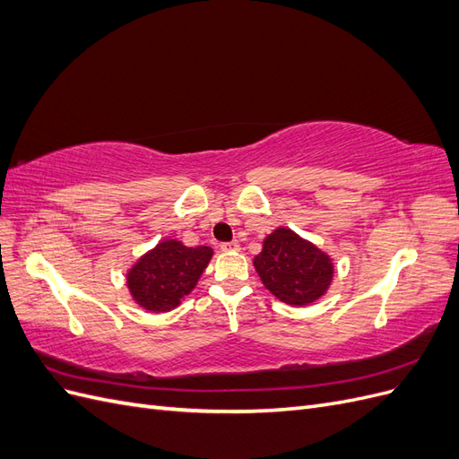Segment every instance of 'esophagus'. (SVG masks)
<instances>
[{"mask_svg": "<svg viewBox=\"0 0 459 459\" xmlns=\"http://www.w3.org/2000/svg\"><path fill=\"white\" fill-rule=\"evenodd\" d=\"M220 248L224 253H233V251H239V243L238 241H230V243H221Z\"/></svg>", "mask_w": 459, "mask_h": 459, "instance_id": "34e87169", "label": "esophagus"}]
</instances>
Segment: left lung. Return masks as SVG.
<instances>
[{
  "mask_svg": "<svg viewBox=\"0 0 459 459\" xmlns=\"http://www.w3.org/2000/svg\"><path fill=\"white\" fill-rule=\"evenodd\" d=\"M253 264L264 287L290 307H307L317 300L333 280L329 255L289 228L273 230Z\"/></svg>",
  "mask_w": 459,
  "mask_h": 459,
  "instance_id": "left-lung-1",
  "label": "left lung"
}]
</instances>
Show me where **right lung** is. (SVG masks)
Segmentation results:
<instances>
[{
  "label": "right lung",
  "instance_id": "add662e5",
  "mask_svg": "<svg viewBox=\"0 0 459 459\" xmlns=\"http://www.w3.org/2000/svg\"><path fill=\"white\" fill-rule=\"evenodd\" d=\"M211 258V247H186L178 239H162L130 268V295L147 312H170L195 289Z\"/></svg>",
  "mask_w": 459,
  "mask_h": 459
}]
</instances>
